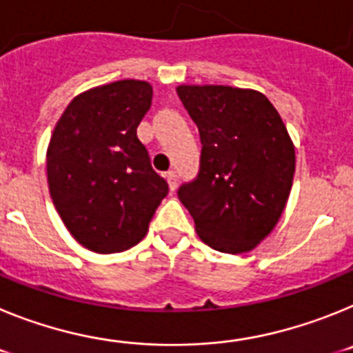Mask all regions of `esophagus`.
<instances>
[{
	"instance_id": "esophagus-1",
	"label": "esophagus",
	"mask_w": 353,
	"mask_h": 353,
	"mask_svg": "<svg viewBox=\"0 0 353 353\" xmlns=\"http://www.w3.org/2000/svg\"><path fill=\"white\" fill-rule=\"evenodd\" d=\"M166 180L171 191H174V189H176V173H174V171H168Z\"/></svg>"
}]
</instances>
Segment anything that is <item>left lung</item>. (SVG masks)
I'll return each mask as SVG.
<instances>
[{
	"label": "left lung",
	"instance_id": "8db88e82",
	"mask_svg": "<svg viewBox=\"0 0 353 353\" xmlns=\"http://www.w3.org/2000/svg\"><path fill=\"white\" fill-rule=\"evenodd\" d=\"M201 139L199 171L179 198L199 239L230 254L252 251L281 217L292 191L295 148L263 93L232 86L176 88Z\"/></svg>",
	"mask_w": 353,
	"mask_h": 353
}]
</instances>
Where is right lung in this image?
I'll return each mask as SVG.
<instances>
[{"label": "right lung", "mask_w": 353, "mask_h": 353, "mask_svg": "<svg viewBox=\"0 0 353 353\" xmlns=\"http://www.w3.org/2000/svg\"><path fill=\"white\" fill-rule=\"evenodd\" d=\"M152 93L146 81L136 79L97 86L77 95L52 130V203L70 235L93 252L138 244L170 189L138 139Z\"/></svg>", "instance_id": "1"}]
</instances>
